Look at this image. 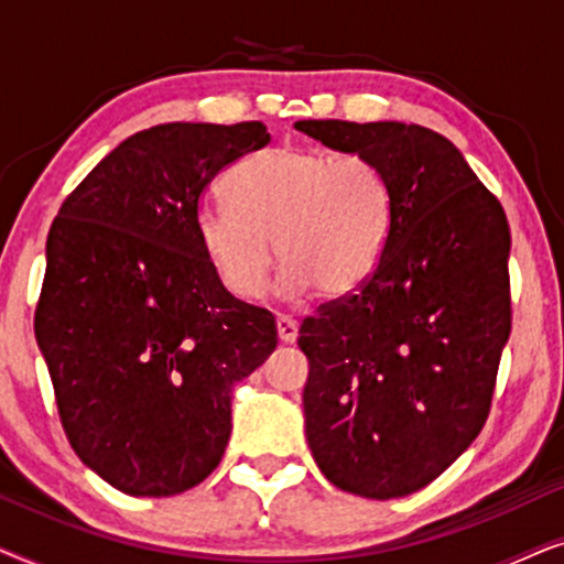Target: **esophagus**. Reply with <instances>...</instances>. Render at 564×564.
<instances>
[{"label": "esophagus", "mask_w": 564, "mask_h": 564, "mask_svg": "<svg viewBox=\"0 0 564 564\" xmlns=\"http://www.w3.org/2000/svg\"><path fill=\"white\" fill-rule=\"evenodd\" d=\"M276 334H280V341L295 344V338H297V321L290 318V315H280V318H276Z\"/></svg>", "instance_id": "1"}]
</instances>
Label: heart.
I'll list each match as a JSON object with an SVG mask.
<instances>
[{"instance_id": "b5f03b06", "label": "heart", "mask_w": 564, "mask_h": 564, "mask_svg": "<svg viewBox=\"0 0 564 564\" xmlns=\"http://www.w3.org/2000/svg\"><path fill=\"white\" fill-rule=\"evenodd\" d=\"M230 205L199 210V243L236 297L264 288L276 259L280 292L346 297L367 284L388 251L392 197L375 164L354 153L267 149L228 176Z\"/></svg>"}]
</instances>
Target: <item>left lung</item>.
I'll use <instances>...</instances> for the list:
<instances>
[{"label": "left lung", "instance_id": "1", "mask_svg": "<svg viewBox=\"0 0 564 564\" xmlns=\"http://www.w3.org/2000/svg\"><path fill=\"white\" fill-rule=\"evenodd\" d=\"M295 128L375 164L392 197L377 272L300 326L307 446L336 488L411 496L488 421L511 334L506 213L434 130L392 120Z\"/></svg>", "mask_w": 564, "mask_h": 564}]
</instances>
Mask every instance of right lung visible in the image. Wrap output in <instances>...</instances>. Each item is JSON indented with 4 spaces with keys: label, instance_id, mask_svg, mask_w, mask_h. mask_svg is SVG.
I'll use <instances>...</instances> for the list:
<instances>
[{
    "label": "right lung",
    "instance_id": "add662e5",
    "mask_svg": "<svg viewBox=\"0 0 564 564\" xmlns=\"http://www.w3.org/2000/svg\"><path fill=\"white\" fill-rule=\"evenodd\" d=\"M267 143L257 120L141 130L51 226L37 346L76 457L128 496H176L220 465L234 384L276 346L274 315L223 288L197 234L207 184Z\"/></svg>",
    "mask_w": 564,
    "mask_h": 564
}]
</instances>
